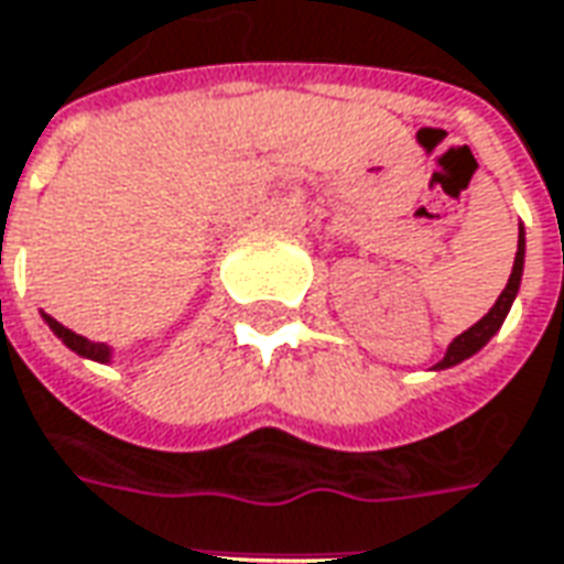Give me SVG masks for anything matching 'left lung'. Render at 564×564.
Listing matches in <instances>:
<instances>
[{"instance_id": "obj_1", "label": "left lung", "mask_w": 564, "mask_h": 564, "mask_svg": "<svg viewBox=\"0 0 564 564\" xmlns=\"http://www.w3.org/2000/svg\"><path fill=\"white\" fill-rule=\"evenodd\" d=\"M521 268H524V230H521V237H518V252H514V264H512V274H509V283H506V290L499 293V300L496 305L484 315V318L477 321L475 327H468L465 334H458L456 340L449 343V349H446V356L440 361L437 368H449V365H458L462 359H468V356H475L480 346H487V340L494 337L496 330L502 327V321L509 315V308H512L514 293H518V283H521Z\"/></svg>"}]
</instances>
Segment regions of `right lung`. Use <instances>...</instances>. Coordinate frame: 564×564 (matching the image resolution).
Wrapping results in <instances>:
<instances>
[{"label": "right lung", "instance_id": "1", "mask_svg": "<svg viewBox=\"0 0 564 564\" xmlns=\"http://www.w3.org/2000/svg\"><path fill=\"white\" fill-rule=\"evenodd\" d=\"M43 318H46V324H50L52 330H55V334L62 337V343H65V346H70V349H74L77 356H87V359H96V361H108V356H111V352H108L106 343L87 340V337L74 334V330H68L65 324H58V321L50 318V315H43Z\"/></svg>", "mask_w": 564, "mask_h": 564}]
</instances>
